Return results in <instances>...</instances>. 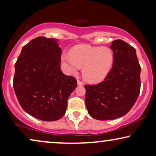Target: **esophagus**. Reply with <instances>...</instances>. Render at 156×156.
Segmentation results:
<instances>
[{"label":"esophagus","mask_w":156,"mask_h":156,"mask_svg":"<svg viewBox=\"0 0 156 156\" xmlns=\"http://www.w3.org/2000/svg\"><path fill=\"white\" fill-rule=\"evenodd\" d=\"M77 84L80 85V86H82V85H84V83L82 82H81L80 80H77Z\"/></svg>","instance_id":"obj_1"}]
</instances>
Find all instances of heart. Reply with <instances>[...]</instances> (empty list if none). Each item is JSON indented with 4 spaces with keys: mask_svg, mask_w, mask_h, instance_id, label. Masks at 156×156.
Segmentation results:
<instances>
[{
    "mask_svg": "<svg viewBox=\"0 0 156 156\" xmlns=\"http://www.w3.org/2000/svg\"><path fill=\"white\" fill-rule=\"evenodd\" d=\"M65 72L70 75L78 73L82 67V76L91 83H99L105 79L112 69L114 56L107 47L80 44L64 53L61 57Z\"/></svg>",
    "mask_w": 156,
    "mask_h": 156,
    "instance_id": "1",
    "label": "heart"
}]
</instances>
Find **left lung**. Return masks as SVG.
Returning <instances> with one entry per match:
<instances>
[{
  "label": "left lung",
  "mask_w": 156,
  "mask_h": 156,
  "mask_svg": "<svg viewBox=\"0 0 156 156\" xmlns=\"http://www.w3.org/2000/svg\"><path fill=\"white\" fill-rule=\"evenodd\" d=\"M112 69L98 84L85 85V104L89 114L97 120L124 116L137 100L140 89V66L136 49L121 40L112 42Z\"/></svg>",
  "instance_id": "obj_1"
}]
</instances>
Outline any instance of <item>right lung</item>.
<instances>
[{
    "mask_svg": "<svg viewBox=\"0 0 156 156\" xmlns=\"http://www.w3.org/2000/svg\"><path fill=\"white\" fill-rule=\"evenodd\" d=\"M61 55L57 39L40 36L23 46L15 64L17 99L25 112L40 120L61 119L77 85L75 78L61 71Z\"/></svg>",
    "mask_w": 156,
    "mask_h": 156,
    "instance_id": "right-lung-1",
    "label": "right lung"
}]
</instances>
